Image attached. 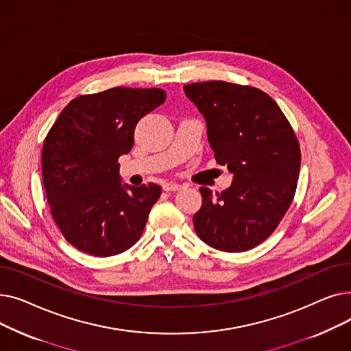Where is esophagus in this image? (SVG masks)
<instances>
[{
  "mask_svg": "<svg viewBox=\"0 0 351 351\" xmlns=\"http://www.w3.org/2000/svg\"><path fill=\"white\" fill-rule=\"evenodd\" d=\"M180 189H182V185H179V183H176V182L163 183V191H166V192H175V191H180Z\"/></svg>",
  "mask_w": 351,
  "mask_h": 351,
  "instance_id": "obj_1",
  "label": "esophagus"
}]
</instances>
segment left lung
<instances>
[{
	"label": "left lung",
	"instance_id": "obj_1",
	"mask_svg": "<svg viewBox=\"0 0 351 351\" xmlns=\"http://www.w3.org/2000/svg\"><path fill=\"white\" fill-rule=\"evenodd\" d=\"M206 119L215 159L233 173L215 195L200 186L193 216L197 236L222 252H246L279 226L296 193L300 145L279 105L266 92L226 81L183 86Z\"/></svg>",
	"mask_w": 351,
	"mask_h": 351
}]
</instances>
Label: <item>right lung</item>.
<instances>
[{"mask_svg":"<svg viewBox=\"0 0 351 351\" xmlns=\"http://www.w3.org/2000/svg\"><path fill=\"white\" fill-rule=\"evenodd\" d=\"M165 99L160 88L80 95L49 129L41 155L44 189L55 223L73 247L108 257L139 241L162 188L122 186L118 159L131 152L138 121Z\"/></svg>","mask_w":351,"mask_h":351,"instance_id":"obj_1","label":"right lung"}]
</instances>
